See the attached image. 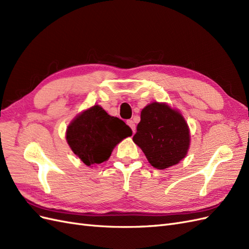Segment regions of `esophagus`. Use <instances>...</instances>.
<instances>
[{"instance_id": "obj_1", "label": "esophagus", "mask_w": 249, "mask_h": 249, "mask_svg": "<svg viewBox=\"0 0 249 249\" xmlns=\"http://www.w3.org/2000/svg\"><path fill=\"white\" fill-rule=\"evenodd\" d=\"M127 125H128V126L130 127L133 133L136 132V124H134V122H133L132 120H128V121H127Z\"/></svg>"}]
</instances>
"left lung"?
I'll return each instance as SVG.
<instances>
[{
    "mask_svg": "<svg viewBox=\"0 0 249 249\" xmlns=\"http://www.w3.org/2000/svg\"><path fill=\"white\" fill-rule=\"evenodd\" d=\"M133 142L143 150L151 166L166 169L178 164L186 156L190 133L179 112L167 104L153 102L142 110Z\"/></svg>",
    "mask_w": 249,
    "mask_h": 249,
    "instance_id": "obj_1",
    "label": "left lung"
}]
</instances>
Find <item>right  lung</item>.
<instances>
[{
  "label": "right lung",
  "mask_w": 249,
  "mask_h": 249,
  "mask_svg": "<svg viewBox=\"0 0 249 249\" xmlns=\"http://www.w3.org/2000/svg\"><path fill=\"white\" fill-rule=\"evenodd\" d=\"M132 134L129 126L95 105L75 118L67 130V141L73 152L85 165L101 164L112 149Z\"/></svg>",
  "instance_id": "right-lung-1"
}]
</instances>
